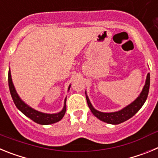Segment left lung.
Listing matches in <instances>:
<instances>
[{
  "mask_svg": "<svg viewBox=\"0 0 158 158\" xmlns=\"http://www.w3.org/2000/svg\"><path fill=\"white\" fill-rule=\"evenodd\" d=\"M150 73H148L147 77H146V84H145L144 87L142 89V93L138 96V98L135 101L132 102L131 104H129L128 106L123 108L120 111L110 113L101 112V111H97V110H96L93 107L92 104L90 103V100H89V97L86 95V100H87L88 105H89V107L91 110L92 113H93L95 116L97 117L100 120L110 124H119L121 123L125 122L126 120L131 118V117L134 116L140 110V108L144 104L146 99H147L149 89H150Z\"/></svg>",
  "mask_w": 158,
  "mask_h": 158,
  "instance_id": "1",
  "label": "left lung"
}]
</instances>
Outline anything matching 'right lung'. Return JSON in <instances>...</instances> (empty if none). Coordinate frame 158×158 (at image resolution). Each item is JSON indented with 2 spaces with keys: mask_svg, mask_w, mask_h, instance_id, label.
<instances>
[{
  "mask_svg": "<svg viewBox=\"0 0 158 158\" xmlns=\"http://www.w3.org/2000/svg\"><path fill=\"white\" fill-rule=\"evenodd\" d=\"M8 86H9V90H10L12 98L16 107L23 114H24L26 116L30 118L34 122L41 124V125H48V124H52L54 123L58 122L63 118L65 111H66V104H65L66 103V98L65 99V102H64L63 109L60 112L56 113V114H47V113L40 112V111L33 109L31 107H29L28 105H27L21 99L19 98V96H18L15 87H14L13 83H12L10 69L8 70ZM69 89H70V85L69 86L68 90H69Z\"/></svg>",
  "mask_w": 158,
  "mask_h": 158,
  "instance_id": "1",
  "label": "right lung"
}]
</instances>
